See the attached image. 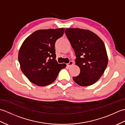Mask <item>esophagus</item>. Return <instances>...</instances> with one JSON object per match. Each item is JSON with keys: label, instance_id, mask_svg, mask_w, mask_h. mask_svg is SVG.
Here are the masks:
<instances>
[{"label": "esophagus", "instance_id": "1", "mask_svg": "<svg viewBox=\"0 0 125 125\" xmlns=\"http://www.w3.org/2000/svg\"><path fill=\"white\" fill-rule=\"evenodd\" d=\"M73 61H70L69 63H68V64H67V66H68V67H71V65H73Z\"/></svg>", "mask_w": 125, "mask_h": 125}]
</instances>
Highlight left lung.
Listing matches in <instances>:
<instances>
[{
  "instance_id": "left-lung-1",
  "label": "left lung",
  "mask_w": 125,
  "mask_h": 125,
  "mask_svg": "<svg viewBox=\"0 0 125 125\" xmlns=\"http://www.w3.org/2000/svg\"><path fill=\"white\" fill-rule=\"evenodd\" d=\"M65 33L75 50V64L80 73L73 80L82 86L95 83L107 67L108 56L104 43L94 33L81 28H67Z\"/></svg>"
}]
</instances>
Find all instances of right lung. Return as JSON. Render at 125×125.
Masks as SVG:
<instances>
[{"label":"right lung","mask_w":125,"mask_h":125,"mask_svg":"<svg viewBox=\"0 0 125 125\" xmlns=\"http://www.w3.org/2000/svg\"><path fill=\"white\" fill-rule=\"evenodd\" d=\"M64 28L40 30L26 38L18 53L22 72L31 83L47 86L56 79L66 64H58L55 60V43L64 34Z\"/></svg>","instance_id":"1"}]
</instances>
